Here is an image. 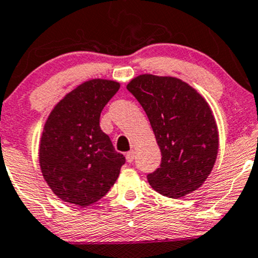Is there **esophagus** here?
Returning <instances> with one entry per match:
<instances>
[{
    "label": "esophagus",
    "instance_id": "1",
    "mask_svg": "<svg viewBox=\"0 0 258 258\" xmlns=\"http://www.w3.org/2000/svg\"><path fill=\"white\" fill-rule=\"evenodd\" d=\"M125 158H126V161L129 162V163H132L133 161H134V158H135V152L133 151H129V152H126V155H125Z\"/></svg>",
    "mask_w": 258,
    "mask_h": 258
}]
</instances>
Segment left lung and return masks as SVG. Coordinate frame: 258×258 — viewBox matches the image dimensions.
Here are the masks:
<instances>
[{
    "label": "left lung",
    "mask_w": 258,
    "mask_h": 258,
    "mask_svg": "<svg viewBox=\"0 0 258 258\" xmlns=\"http://www.w3.org/2000/svg\"><path fill=\"white\" fill-rule=\"evenodd\" d=\"M126 89L146 112L161 149L160 168L147 175L150 185L172 199L195 191L218 153V129L207 101L174 77L141 74Z\"/></svg>",
    "instance_id": "1"
}]
</instances>
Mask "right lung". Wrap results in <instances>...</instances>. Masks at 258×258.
<instances>
[{
  "instance_id": "1",
  "label": "right lung",
  "mask_w": 258,
  "mask_h": 258,
  "mask_svg": "<svg viewBox=\"0 0 258 258\" xmlns=\"http://www.w3.org/2000/svg\"><path fill=\"white\" fill-rule=\"evenodd\" d=\"M114 80L91 79L53 107L43 125L39 162L57 198L86 207L109 191L125 163L100 128L103 107L119 90Z\"/></svg>"
}]
</instances>
